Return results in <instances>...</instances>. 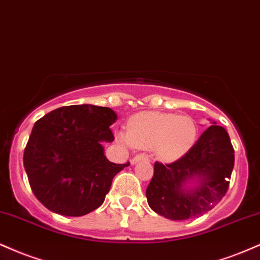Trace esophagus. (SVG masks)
Returning a JSON list of instances; mask_svg holds the SVG:
<instances>
[{
  "label": "esophagus",
  "mask_w": 260,
  "mask_h": 260,
  "mask_svg": "<svg viewBox=\"0 0 260 260\" xmlns=\"http://www.w3.org/2000/svg\"><path fill=\"white\" fill-rule=\"evenodd\" d=\"M146 159H148L147 155H146V154H137L133 158V159H131V164H135L139 160H146Z\"/></svg>",
  "instance_id": "1"
}]
</instances>
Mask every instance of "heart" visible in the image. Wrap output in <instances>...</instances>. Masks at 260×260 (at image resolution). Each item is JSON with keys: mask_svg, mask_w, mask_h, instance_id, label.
I'll return each mask as SVG.
<instances>
[{"mask_svg": "<svg viewBox=\"0 0 260 260\" xmlns=\"http://www.w3.org/2000/svg\"><path fill=\"white\" fill-rule=\"evenodd\" d=\"M197 125L186 115L143 112L134 115L127 133H119L118 140L137 148H153L163 159H176L196 141Z\"/></svg>", "mask_w": 260, "mask_h": 260, "instance_id": "obj_1", "label": "heart"}]
</instances>
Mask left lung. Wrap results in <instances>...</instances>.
I'll use <instances>...</instances> for the list:
<instances>
[{
  "label": "left lung",
  "instance_id": "left-lung-1",
  "mask_svg": "<svg viewBox=\"0 0 260 260\" xmlns=\"http://www.w3.org/2000/svg\"><path fill=\"white\" fill-rule=\"evenodd\" d=\"M235 163V151L224 127L212 125L186 153L173 163H154L146 197L157 214L172 220L203 215L225 196ZM198 177L200 185L187 191L183 186Z\"/></svg>",
  "mask_w": 260,
  "mask_h": 260
}]
</instances>
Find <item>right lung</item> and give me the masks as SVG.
<instances>
[{"label": "right lung", "mask_w": 260, "mask_h": 260, "mask_svg": "<svg viewBox=\"0 0 260 260\" xmlns=\"http://www.w3.org/2000/svg\"><path fill=\"white\" fill-rule=\"evenodd\" d=\"M114 111L92 105L66 106L39 119L24 149L30 187L47 209L81 216L105 202L112 180L129 166L109 161L102 142L114 140Z\"/></svg>", "instance_id": "right-lung-1"}]
</instances>
